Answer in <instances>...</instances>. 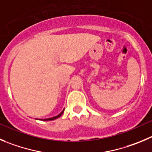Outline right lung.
<instances>
[{
    "mask_svg": "<svg viewBox=\"0 0 152 152\" xmlns=\"http://www.w3.org/2000/svg\"><path fill=\"white\" fill-rule=\"evenodd\" d=\"M64 111V110H63V111H62L61 113H60V114H59V115H56V116H55V117H52V118H45V119H41V120H42V121H52V120H55V119H56V118H59V117H60V116L62 114H63ZM39 120H40V119H39Z\"/></svg>",
    "mask_w": 152,
    "mask_h": 152,
    "instance_id": "1",
    "label": "right lung"
}]
</instances>
